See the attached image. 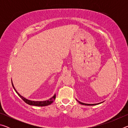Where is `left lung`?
Instances as JSON below:
<instances>
[{"label":"left lung","instance_id":"left-lung-1","mask_svg":"<svg viewBox=\"0 0 128 128\" xmlns=\"http://www.w3.org/2000/svg\"><path fill=\"white\" fill-rule=\"evenodd\" d=\"M77 100V99H76ZM78 102L80 104H81L82 105H85V106H94V105H96V104H98L99 103H97V104H86V103H82L81 102H80L78 100H77Z\"/></svg>","mask_w":128,"mask_h":128}]
</instances>
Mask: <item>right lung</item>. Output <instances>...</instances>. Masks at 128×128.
I'll return each instance as SVG.
<instances>
[{
  "mask_svg": "<svg viewBox=\"0 0 128 128\" xmlns=\"http://www.w3.org/2000/svg\"><path fill=\"white\" fill-rule=\"evenodd\" d=\"M12 85L13 88H14V90H15V92H16V93L20 97V98L22 99V100L25 102L26 103L28 104H29L30 106H40V107H42V106H48L50 104H51V103H52V102H54V100L56 98V95L55 94L54 95V96L52 97L51 98L49 99L48 100H45V101H33V100H28V99H26L24 97L21 96V95L19 94V93L17 92V90L15 89V88L14 86V84L12 83Z\"/></svg>",
  "mask_w": 128,
  "mask_h": 128,
  "instance_id": "1",
  "label": "right lung"
}]
</instances>
